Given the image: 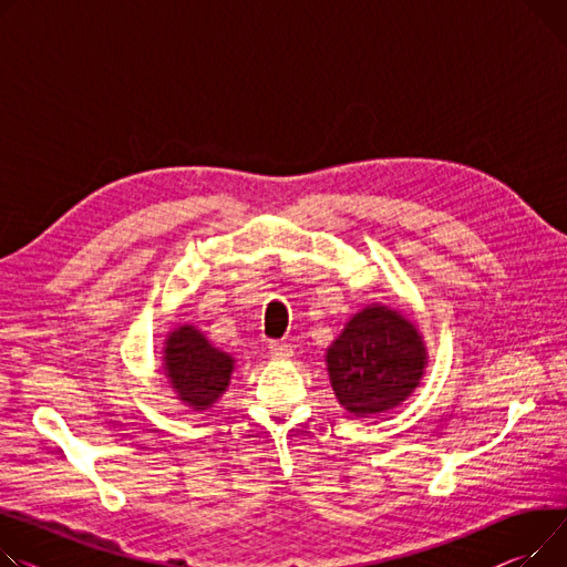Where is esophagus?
<instances>
[{"instance_id": "1", "label": "esophagus", "mask_w": 567, "mask_h": 567, "mask_svg": "<svg viewBox=\"0 0 567 567\" xmlns=\"http://www.w3.org/2000/svg\"><path fill=\"white\" fill-rule=\"evenodd\" d=\"M269 351H271V358L276 360H289L293 355V349L287 342H271Z\"/></svg>"}]
</instances>
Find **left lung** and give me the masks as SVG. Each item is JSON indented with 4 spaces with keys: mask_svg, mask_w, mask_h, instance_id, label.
Here are the masks:
<instances>
[{
    "mask_svg": "<svg viewBox=\"0 0 567 567\" xmlns=\"http://www.w3.org/2000/svg\"><path fill=\"white\" fill-rule=\"evenodd\" d=\"M326 358L339 403L367 417L399 405L420 385L426 349L405 317L371 306L347 323Z\"/></svg>",
    "mask_w": 567,
    "mask_h": 567,
    "instance_id": "1",
    "label": "left lung"
}]
</instances>
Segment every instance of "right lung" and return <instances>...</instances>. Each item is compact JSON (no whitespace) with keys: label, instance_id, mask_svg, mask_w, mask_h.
Listing matches in <instances>:
<instances>
[{"label":"right lung","instance_id":"right-lung-1","mask_svg":"<svg viewBox=\"0 0 567 567\" xmlns=\"http://www.w3.org/2000/svg\"><path fill=\"white\" fill-rule=\"evenodd\" d=\"M166 375L177 396L194 410L209 408L230 383L235 360L214 349L194 328L182 326L166 339Z\"/></svg>","mask_w":567,"mask_h":567}]
</instances>
